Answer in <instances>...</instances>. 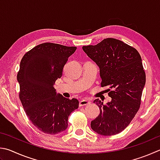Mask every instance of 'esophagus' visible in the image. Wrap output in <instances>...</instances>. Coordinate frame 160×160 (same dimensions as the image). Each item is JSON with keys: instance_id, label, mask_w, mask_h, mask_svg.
I'll return each instance as SVG.
<instances>
[{"instance_id": "esophagus-1", "label": "esophagus", "mask_w": 160, "mask_h": 160, "mask_svg": "<svg viewBox=\"0 0 160 160\" xmlns=\"http://www.w3.org/2000/svg\"><path fill=\"white\" fill-rule=\"evenodd\" d=\"M91 103L88 100H86V99H82L80 101V103H79V106H88L89 104Z\"/></svg>"}]
</instances>
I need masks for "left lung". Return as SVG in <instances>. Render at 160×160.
<instances>
[{
  "label": "left lung",
  "instance_id": "obj_1",
  "mask_svg": "<svg viewBox=\"0 0 160 160\" xmlns=\"http://www.w3.org/2000/svg\"><path fill=\"white\" fill-rule=\"evenodd\" d=\"M83 51L100 68L101 87H108L110 102L95 99L100 114L91 122L93 131L103 136L120 133L130 124L140 108L146 84V72L138 52L115 38H106L96 45L83 46Z\"/></svg>",
  "mask_w": 160,
  "mask_h": 160
}]
</instances>
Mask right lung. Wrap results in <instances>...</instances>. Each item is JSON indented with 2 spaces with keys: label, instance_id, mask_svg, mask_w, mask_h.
<instances>
[{
  "label": "right lung",
  "instance_id": "1",
  "mask_svg": "<svg viewBox=\"0 0 160 160\" xmlns=\"http://www.w3.org/2000/svg\"><path fill=\"white\" fill-rule=\"evenodd\" d=\"M76 49L42 43L27 52L20 62L17 73L20 101L31 122L45 133L57 134L66 130L68 116L79 106L76 98L57 94L54 88L68 57Z\"/></svg>",
  "mask_w": 160,
  "mask_h": 160
}]
</instances>
